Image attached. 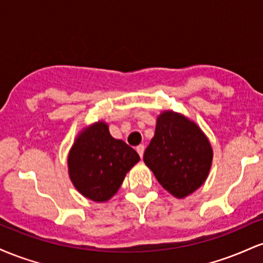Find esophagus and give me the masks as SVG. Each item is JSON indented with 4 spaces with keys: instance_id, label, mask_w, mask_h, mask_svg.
I'll list each match as a JSON object with an SVG mask.
<instances>
[{
    "instance_id": "obj_1",
    "label": "esophagus",
    "mask_w": 263,
    "mask_h": 263,
    "mask_svg": "<svg viewBox=\"0 0 263 263\" xmlns=\"http://www.w3.org/2000/svg\"><path fill=\"white\" fill-rule=\"evenodd\" d=\"M136 151H137V153L140 155V157H143V153H144V146L143 144H140V146L136 147Z\"/></svg>"
}]
</instances>
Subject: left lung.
I'll use <instances>...</instances> for the list:
<instances>
[{
  "mask_svg": "<svg viewBox=\"0 0 263 263\" xmlns=\"http://www.w3.org/2000/svg\"><path fill=\"white\" fill-rule=\"evenodd\" d=\"M143 161L163 188L183 199L206 180L213 148L197 123L167 110L157 117L155 137L144 151Z\"/></svg>",
  "mask_w": 263,
  "mask_h": 263,
  "instance_id": "8db88e82",
  "label": "left lung"
}]
</instances>
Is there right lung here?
I'll list each match as a JSON object with an SVG mask.
<instances>
[{"instance_id":"obj_1","label":"right lung","mask_w":263,"mask_h":263,"mask_svg":"<svg viewBox=\"0 0 263 263\" xmlns=\"http://www.w3.org/2000/svg\"><path fill=\"white\" fill-rule=\"evenodd\" d=\"M140 156L110 135L105 121L93 122L78 134L68 156V172L75 189L98 203L110 200Z\"/></svg>"}]
</instances>
